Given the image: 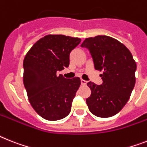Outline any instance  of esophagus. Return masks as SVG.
<instances>
[{
	"label": "esophagus",
	"mask_w": 147,
	"mask_h": 147,
	"mask_svg": "<svg viewBox=\"0 0 147 147\" xmlns=\"http://www.w3.org/2000/svg\"><path fill=\"white\" fill-rule=\"evenodd\" d=\"M87 81H84V80H83V79H81V85H87Z\"/></svg>",
	"instance_id": "obj_1"
}]
</instances>
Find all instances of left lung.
Returning <instances> with one entry per match:
<instances>
[{
  "instance_id": "1",
  "label": "left lung",
  "mask_w": 147,
  "mask_h": 147,
  "mask_svg": "<svg viewBox=\"0 0 147 147\" xmlns=\"http://www.w3.org/2000/svg\"><path fill=\"white\" fill-rule=\"evenodd\" d=\"M90 51L94 67L102 71V84L88 82L90 96L86 99L90 111L98 117H113L130 98L135 84L136 63L130 51L108 36L87 38L81 45Z\"/></svg>"
}]
</instances>
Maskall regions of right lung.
<instances>
[{"label": "right lung", "instance_id": "1", "mask_svg": "<svg viewBox=\"0 0 147 147\" xmlns=\"http://www.w3.org/2000/svg\"><path fill=\"white\" fill-rule=\"evenodd\" d=\"M81 41L69 36L47 35L24 57L23 82L28 99L35 111L47 120H59L71 111L81 80L65 78L57 73L69 66L70 52Z\"/></svg>", "mask_w": 147, "mask_h": 147}]
</instances>
